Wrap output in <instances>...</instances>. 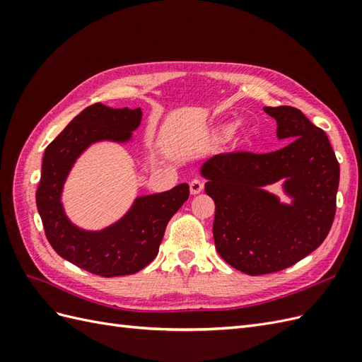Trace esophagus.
Listing matches in <instances>:
<instances>
[{
	"label": "esophagus",
	"instance_id": "obj_1",
	"mask_svg": "<svg viewBox=\"0 0 362 362\" xmlns=\"http://www.w3.org/2000/svg\"><path fill=\"white\" fill-rule=\"evenodd\" d=\"M204 190V182L201 180H193L190 182V193L192 194H199Z\"/></svg>",
	"mask_w": 362,
	"mask_h": 362
}]
</instances>
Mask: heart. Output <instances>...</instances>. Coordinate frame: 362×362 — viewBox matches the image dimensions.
Returning <instances> with one entry per match:
<instances>
[{"label": "heart", "mask_w": 362, "mask_h": 362, "mask_svg": "<svg viewBox=\"0 0 362 362\" xmlns=\"http://www.w3.org/2000/svg\"><path fill=\"white\" fill-rule=\"evenodd\" d=\"M234 129H235V124H233V122H231V124L221 125V127H218V128L216 129L214 137H216V139H218V140H221V139H225V137H228L229 134H231ZM245 134H246V136L249 134V128H245Z\"/></svg>", "instance_id": "heart-1"}]
</instances>
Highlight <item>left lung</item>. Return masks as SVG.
<instances>
[{
	"instance_id": "1",
	"label": "left lung",
	"mask_w": 362,
	"mask_h": 362,
	"mask_svg": "<svg viewBox=\"0 0 362 362\" xmlns=\"http://www.w3.org/2000/svg\"><path fill=\"white\" fill-rule=\"evenodd\" d=\"M287 146L267 154L223 152L202 166L205 192L216 205V249L247 275L287 269L310 255L329 234L335 217L339 164L326 133L290 105L264 107ZM286 178L293 206L260 187Z\"/></svg>"
}]
</instances>
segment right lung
<instances>
[{
    "label": "right lung",
    "mask_w": 362,
    "mask_h": 362,
    "mask_svg": "<svg viewBox=\"0 0 362 362\" xmlns=\"http://www.w3.org/2000/svg\"><path fill=\"white\" fill-rule=\"evenodd\" d=\"M140 119V108L93 104L71 120L43 156L36 204L48 242L62 258L98 276L131 275L146 267L158 254L170 217L190 194L184 182L169 192L141 196L125 217L98 233L83 231L64 216L62 189L76 157L98 140H128Z\"/></svg>",
    "instance_id": "add662e5"
}]
</instances>
